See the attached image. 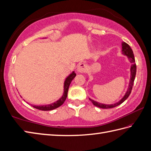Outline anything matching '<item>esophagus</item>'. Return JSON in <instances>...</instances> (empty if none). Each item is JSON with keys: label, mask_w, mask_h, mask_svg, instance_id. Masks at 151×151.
<instances>
[{"label": "esophagus", "mask_w": 151, "mask_h": 151, "mask_svg": "<svg viewBox=\"0 0 151 151\" xmlns=\"http://www.w3.org/2000/svg\"><path fill=\"white\" fill-rule=\"evenodd\" d=\"M86 70V65L84 63H80L78 65L77 70H78V72L83 73V72H85Z\"/></svg>", "instance_id": "obj_1"}]
</instances>
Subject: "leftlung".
Instances as JSON below:
<instances>
[{"mask_svg": "<svg viewBox=\"0 0 151 151\" xmlns=\"http://www.w3.org/2000/svg\"><path fill=\"white\" fill-rule=\"evenodd\" d=\"M122 53L125 55H126L127 58H129V60L131 62V63H133V65H131V79H130V82H129V88L127 89V92L126 93V95H124V97L121 99V100L117 102V103H115L114 104H101L99 103V102L93 101L92 99H89L90 101L92 102L93 104L97 107H99L100 108H103V109H108V108H115L116 106L120 105V104H122V102H124L126 99L128 98V97L129 96L130 93H131V90L132 88H133V84H134V79H135V76H136V73H137V65H136L135 63V59L134 57V54L133 52V50L131 49V48L130 46L128 45L127 43L126 42L122 43Z\"/></svg>", "mask_w": 151, "mask_h": 151, "instance_id": "left-lung-1", "label": "left lung"}]
</instances>
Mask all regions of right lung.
Here are the masks:
<instances>
[{
  "label": "right lung",
  "instance_id": "obj_1",
  "mask_svg": "<svg viewBox=\"0 0 151 151\" xmlns=\"http://www.w3.org/2000/svg\"><path fill=\"white\" fill-rule=\"evenodd\" d=\"M76 73L74 72H73L70 75L67 79H66L65 84H64V93H63V96H62V97L60 99V100H58V101L54 102L53 104H50L49 105L32 106V107L40 110H43V111H49V110H52L54 109H56L58 107H60V106H61L64 103L66 99H67L69 86L70 84L73 79L76 77Z\"/></svg>",
  "mask_w": 151,
  "mask_h": 151
}]
</instances>
